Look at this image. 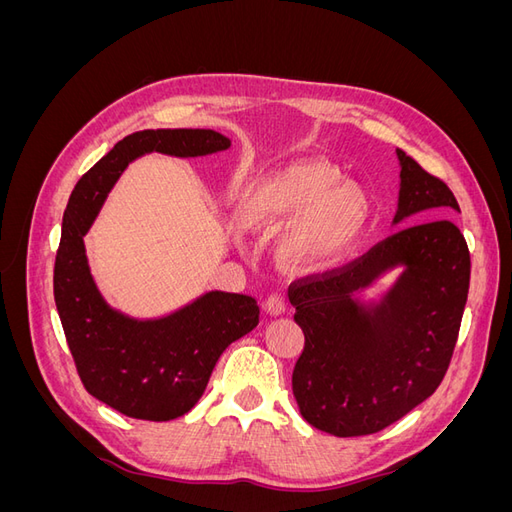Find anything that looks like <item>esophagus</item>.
Masks as SVG:
<instances>
[{
    "label": "esophagus",
    "mask_w": 512,
    "mask_h": 512,
    "mask_svg": "<svg viewBox=\"0 0 512 512\" xmlns=\"http://www.w3.org/2000/svg\"><path fill=\"white\" fill-rule=\"evenodd\" d=\"M265 312L273 318L286 314V301L280 297V294H271V297L265 301Z\"/></svg>",
    "instance_id": "obj_1"
}]
</instances>
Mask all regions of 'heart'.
<instances>
[{
  "instance_id": "b5f03b06",
  "label": "heart",
  "mask_w": 512,
  "mask_h": 512,
  "mask_svg": "<svg viewBox=\"0 0 512 512\" xmlns=\"http://www.w3.org/2000/svg\"><path fill=\"white\" fill-rule=\"evenodd\" d=\"M374 220V200L329 160H294L245 185L235 222L250 235H275L290 271L327 273L344 265Z\"/></svg>"
}]
</instances>
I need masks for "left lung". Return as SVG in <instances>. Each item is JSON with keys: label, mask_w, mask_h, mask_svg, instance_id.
<instances>
[{"label": "left lung", "mask_w": 512, "mask_h": 512, "mask_svg": "<svg viewBox=\"0 0 512 512\" xmlns=\"http://www.w3.org/2000/svg\"><path fill=\"white\" fill-rule=\"evenodd\" d=\"M397 160L399 230L348 269L288 288L305 335L292 393L305 421L337 438L376 433L433 395L468 301V243L446 220L459 213L453 192L406 151ZM395 270L380 298L364 297Z\"/></svg>", "instance_id": "obj_1"}]
</instances>
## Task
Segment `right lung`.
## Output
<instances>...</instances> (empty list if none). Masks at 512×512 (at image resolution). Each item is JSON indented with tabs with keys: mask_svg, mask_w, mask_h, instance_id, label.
<instances>
[{
	"mask_svg": "<svg viewBox=\"0 0 512 512\" xmlns=\"http://www.w3.org/2000/svg\"><path fill=\"white\" fill-rule=\"evenodd\" d=\"M228 147L230 138L215 130L134 132L70 196L55 258V305L85 389L126 416L162 423L190 412L222 352L256 329L260 307L247 294L209 290L160 318L128 316L102 297L83 237L134 160L147 153L203 158Z\"/></svg>",
	"mask_w": 512,
	"mask_h": 512,
	"instance_id": "right-lung-1",
	"label": "right lung"
}]
</instances>
